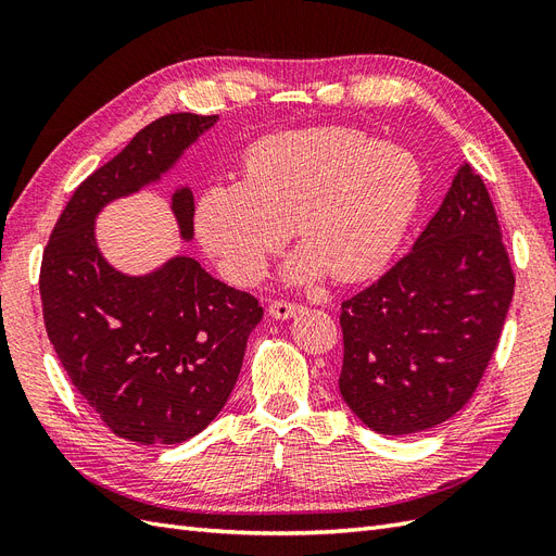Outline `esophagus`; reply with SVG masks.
I'll return each mask as SVG.
<instances>
[{"mask_svg":"<svg viewBox=\"0 0 556 556\" xmlns=\"http://www.w3.org/2000/svg\"><path fill=\"white\" fill-rule=\"evenodd\" d=\"M301 311H304V306L292 304V301H282V299L271 301V306H268V315H271L274 319H290V317L299 315Z\"/></svg>","mask_w":556,"mask_h":556,"instance_id":"esophagus-1","label":"esophagus"}]
</instances>
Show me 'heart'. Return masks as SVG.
<instances>
[{
    "label": "heart",
    "instance_id": "1",
    "mask_svg": "<svg viewBox=\"0 0 556 556\" xmlns=\"http://www.w3.org/2000/svg\"><path fill=\"white\" fill-rule=\"evenodd\" d=\"M419 197L422 166L410 150L359 129L313 127L252 146L243 185H211L194 225L239 285L262 278L290 229L304 245L285 268L290 282H311L325 268L355 282L392 260Z\"/></svg>",
    "mask_w": 556,
    "mask_h": 556
}]
</instances>
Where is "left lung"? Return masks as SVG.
<instances>
[{
  "mask_svg": "<svg viewBox=\"0 0 556 556\" xmlns=\"http://www.w3.org/2000/svg\"><path fill=\"white\" fill-rule=\"evenodd\" d=\"M513 292L492 197L464 162L408 255L343 301L339 390L350 410L384 435L459 413L498 345Z\"/></svg>",
  "mask_w": 556,
  "mask_h": 556,
  "instance_id": "8db88e82",
  "label": "left lung"
}]
</instances>
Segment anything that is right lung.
I'll return each instance as SVG.
<instances>
[{"mask_svg":"<svg viewBox=\"0 0 556 556\" xmlns=\"http://www.w3.org/2000/svg\"><path fill=\"white\" fill-rule=\"evenodd\" d=\"M217 115L172 113L83 180L43 250L39 292L58 359L80 396L125 441L176 445L204 431L237 384L260 301L178 255L146 276L102 257L94 217L157 182ZM180 237H194V197H172Z\"/></svg>","mask_w":556,"mask_h":556,"instance_id":"obj_1","label":"right lung"}]
</instances>
